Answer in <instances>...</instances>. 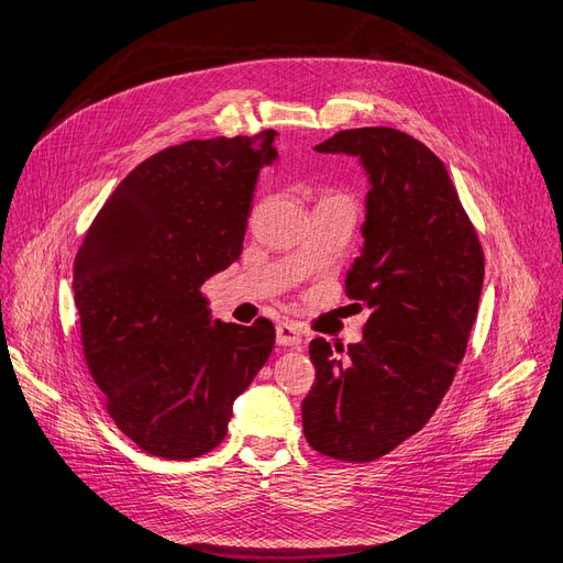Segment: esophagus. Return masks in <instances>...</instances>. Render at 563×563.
<instances>
[{"label": "esophagus", "instance_id": "esophagus-1", "mask_svg": "<svg viewBox=\"0 0 563 563\" xmlns=\"http://www.w3.org/2000/svg\"><path fill=\"white\" fill-rule=\"evenodd\" d=\"M276 341H278V345H285V347L299 345V343H301V331H299L295 324L280 322V324L276 327Z\"/></svg>", "mask_w": 563, "mask_h": 563}]
</instances>
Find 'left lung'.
Returning <instances> with one entry per match:
<instances>
[{
    "mask_svg": "<svg viewBox=\"0 0 563 563\" xmlns=\"http://www.w3.org/2000/svg\"><path fill=\"white\" fill-rule=\"evenodd\" d=\"M318 153L357 157L368 180L362 255L345 295L371 316L364 339L310 343L316 385L301 404L320 454L373 462L418 433L452 385L481 303L485 257L445 164L391 128L339 132Z\"/></svg>",
    "mask_w": 563,
    "mask_h": 563,
    "instance_id": "1",
    "label": "left lung"
}]
</instances>
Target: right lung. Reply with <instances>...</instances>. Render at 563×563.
<instances>
[{"label":"right lung","instance_id":"add662e5","mask_svg":"<svg viewBox=\"0 0 563 563\" xmlns=\"http://www.w3.org/2000/svg\"><path fill=\"white\" fill-rule=\"evenodd\" d=\"M278 132L172 145L124 178L74 262L86 362L115 427L164 460L220 445L276 329L211 320L201 285L243 250Z\"/></svg>","mask_w":563,"mask_h":563}]
</instances>
